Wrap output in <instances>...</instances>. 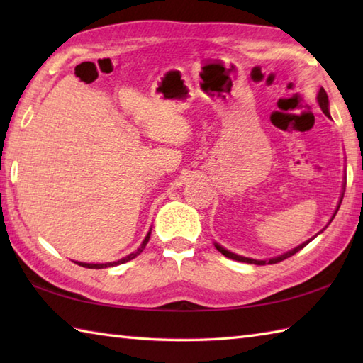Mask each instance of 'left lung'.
I'll use <instances>...</instances> for the list:
<instances>
[{
    "label": "left lung",
    "mask_w": 363,
    "mask_h": 363,
    "mask_svg": "<svg viewBox=\"0 0 363 363\" xmlns=\"http://www.w3.org/2000/svg\"><path fill=\"white\" fill-rule=\"evenodd\" d=\"M318 104H320V107H321V111L325 112L328 117H329V111H328V106H329V99H328V94H326V90L325 89H320V91H318ZM342 203V201H340ZM338 207H340V204H338ZM338 211V209H337ZM337 211H335V213H337ZM335 213H334V217H335ZM333 217V218H334ZM312 240V238H311ZM311 240H307L306 243H303V245H299V246H296L295 250H291V251H289V252H285V254H282V256H279V257H274V259H269L268 260V264H277V262H282V260H285V259H289V257H291L293 254H296L299 250H303L304 246L307 245V243H311ZM215 248H217L223 256H226V257H229V259H233V260H238V262H246V264H254V265H265L267 264V260H254V259H248V257H242V256H237V254H234V252H229L228 250H225V248H221L220 245H215Z\"/></svg>",
    "instance_id": "left-lung-1"
}]
</instances>
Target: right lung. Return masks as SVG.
Here are the masks:
<instances>
[{"label": "right lung", "instance_id": "add662e5", "mask_svg": "<svg viewBox=\"0 0 363 363\" xmlns=\"http://www.w3.org/2000/svg\"><path fill=\"white\" fill-rule=\"evenodd\" d=\"M148 240H150V234L145 237V240H143V243L140 245V248H138L135 252H133V254H129V256H126L125 259H120V260H117V262H111V264H82V262H76V264L78 265H81V267H86V268H107V267H115V265H120V264H125V262H129V260H133V259H135L138 254H140L142 251H143V248L146 246V243H148Z\"/></svg>", "mask_w": 363, "mask_h": 363}]
</instances>
